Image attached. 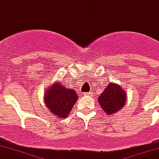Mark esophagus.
<instances>
[{
    "label": "esophagus",
    "instance_id": "1",
    "mask_svg": "<svg viewBox=\"0 0 159 159\" xmlns=\"http://www.w3.org/2000/svg\"><path fill=\"white\" fill-rule=\"evenodd\" d=\"M84 95H85L86 97H89V96H90V95H91V93H90V92H88V93H84Z\"/></svg>",
    "mask_w": 159,
    "mask_h": 159
}]
</instances>
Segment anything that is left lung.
Instances as JSON below:
<instances>
[{"label":"left lung","mask_w":159,"mask_h":159,"mask_svg":"<svg viewBox=\"0 0 159 159\" xmlns=\"http://www.w3.org/2000/svg\"><path fill=\"white\" fill-rule=\"evenodd\" d=\"M125 90L119 84L110 83L98 98V102L107 115L115 114L125 106L126 102Z\"/></svg>","instance_id":"obj_1"}]
</instances>
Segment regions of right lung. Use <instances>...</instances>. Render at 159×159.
Returning <instances> with one entry per match:
<instances>
[{
	"label": "right lung",
	"instance_id": "right-lung-1",
	"mask_svg": "<svg viewBox=\"0 0 159 159\" xmlns=\"http://www.w3.org/2000/svg\"><path fill=\"white\" fill-rule=\"evenodd\" d=\"M78 96L73 89L68 88L61 82L48 85L44 92V102L48 111L59 118H66L70 113Z\"/></svg>",
	"mask_w": 159,
	"mask_h": 159
}]
</instances>
